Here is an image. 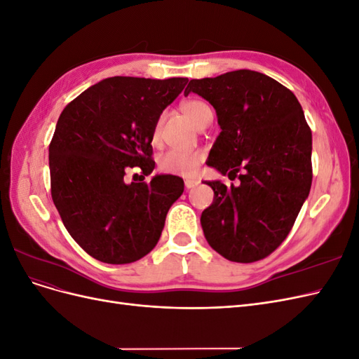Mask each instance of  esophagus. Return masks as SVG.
<instances>
[{"instance_id":"esophagus-1","label":"esophagus","mask_w":359,"mask_h":359,"mask_svg":"<svg viewBox=\"0 0 359 359\" xmlns=\"http://www.w3.org/2000/svg\"><path fill=\"white\" fill-rule=\"evenodd\" d=\"M184 184H186L187 189H193V187L198 186L199 181L198 180H186V181H184Z\"/></svg>"}]
</instances>
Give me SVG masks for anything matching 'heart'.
Here are the masks:
<instances>
[{
    "label": "heart",
    "mask_w": 359,
    "mask_h": 359,
    "mask_svg": "<svg viewBox=\"0 0 359 359\" xmlns=\"http://www.w3.org/2000/svg\"><path fill=\"white\" fill-rule=\"evenodd\" d=\"M181 112L189 121L196 126L198 128L205 124L212 114L208 104H205L201 100H187L181 104ZM161 128H163V116L157 119V123L153 128V142L158 144L161 140ZM203 160V154L199 151H180L170 149L168 153L160 157L158 166L163 172L172 173V175H180L191 178L198 175L201 163Z\"/></svg>",
    "instance_id": "heart-1"
}]
</instances>
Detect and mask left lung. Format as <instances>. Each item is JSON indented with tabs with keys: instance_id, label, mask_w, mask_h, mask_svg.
Wrapping results in <instances>:
<instances>
[{
	"instance_id": "8db88e82",
	"label": "left lung",
	"mask_w": 359,
	"mask_h": 359,
	"mask_svg": "<svg viewBox=\"0 0 359 359\" xmlns=\"http://www.w3.org/2000/svg\"><path fill=\"white\" fill-rule=\"evenodd\" d=\"M190 93L212 104L222 128L206 165L229 178L244 170L238 187L205 181L214 201L201 215L203 235L227 260L256 262L285 241L309 198L311 130L295 94L264 73L191 79Z\"/></svg>"
}]
</instances>
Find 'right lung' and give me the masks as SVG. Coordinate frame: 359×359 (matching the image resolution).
Instances as JSON below:
<instances>
[{"label": "right lung", "instance_id": "right-lung-1", "mask_svg": "<svg viewBox=\"0 0 359 359\" xmlns=\"http://www.w3.org/2000/svg\"><path fill=\"white\" fill-rule=\"evenodd\" d=\"M187 78L115 76L90 86L61 112L49 145L50 193L67 232L104 264H132L160 240L184 191L175 175L124 181L127 168L154 170L153 128Z\"/></svg>", "mask_w": 359, "mask_h": 359}]
</instances>
